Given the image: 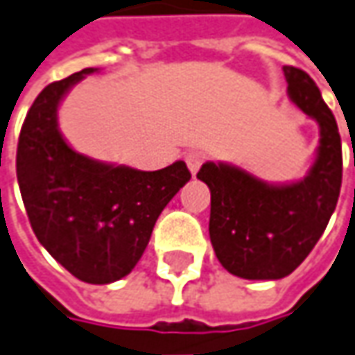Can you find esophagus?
<instances>
[{
	"instance_id": "1",
	"label": "esophagus",
	"mask_w": 355,
	"mask_h": 355,
	"mask_svg": "<svg viewBox=\"0 0 355 355\" xmlns=\"http://www.w3.org/2000/svg\"><path fill=\"white\" fill-rule=\"evenodd\" d=\"M207 160V154L205 152H201V150H191V152H187V156H185V164H187V168L191 170V173H197V170L203 166V162Z\"/></svg>"
}]
</instances>
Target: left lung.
<instances>
[{
    "instance_id": "1",
    "label": "left lung",
    "mask_w": 355,
    "mask_h": 355,
    "mask_svg": "<svg viewBox=\"0 0 355 355\" xmlns=\"http://www.w3.org/2000/svg\"><path fill=\"white\" fill-rule=\"evenodd\" d=\"M283 73L295 105L320 127L318 156L305 180L270 185L213 162L197 173L211 189L209 234L216 258L244 279H282L297 270L322 236L342 185L336 119L309 73L295 66H283Z\"/></svg>"
}]
</instances>
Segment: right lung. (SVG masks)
I'll return each mask as SVG.
<instances>
[{
	"label": "right lung",
	"instance_id": "obj_1",
	"mask_svg": "<svg viewBox=\"0 0 355 355\" xmlns=\"http://www.w3.org/2000/svg\"><path fill=\"white\" fill-rule=\"evenodd\" d=\"M85 68L49 83L28 109L17 144V182L33 232L73 277L103 285L125 277L148 246L164 207L191 173L185 162L158 172L109 166L73 152L56 109Z\"/></svg>",
	"mask_w": 355,
	"mask_h": 355
}]
</instances>
